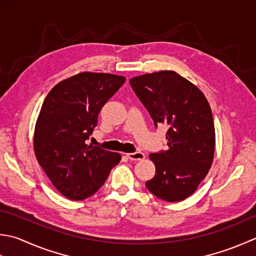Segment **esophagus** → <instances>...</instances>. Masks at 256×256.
Wrapping results in <instances>:
<instances>
[{
	"mask_svg": "<svg viewBox=\"0 0 256 256\" xmlns=\"http://www.w3.org/2000/svg\"><path fill=\"white\" fill-rule=\"evenodd\" d=\"M127 157L132 161H139V160H144L146 158V156L144 152H142V151H137V152L127 154Z\"/></svg>",
	"mask_w": 256,
	"mask_h": 256,
	"instance_id": "1",
	"label": "esophagus"
}]
</instances>
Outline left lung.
<instances>
[{
	"label": "left lung",
	"instance_id": "1",
	"mask_svg": "<svg viewBox=\"0 0 256 256\" xmlns=\"http://www.w3.org/2000/svg\"><path fill=\"white\" fill-rule=\"evenodd\" d=\"M136 95L154 122L168 124L166 150L150 154L156 174L147 189L161 200L190 196L211 168L216 132L210 105L199 88L172 70L134 77Z\"/></svg>",
	"mask_w": 256,
	"mask_h": 256
}]
</instances>
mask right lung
Returning <instances> with one entry per match:
<instances>
[{
  "label": "right lung",
  "instance_id": "1",
  "mask_svg": "<svg viewBox=\"0 0 256 256\" xmlns=\"http://www.w3.org/2000/svg\"><path fill=\"white\" fill-rule=\"evenodd\" d=\"M122 76L80 72L58 82L42 105L34 150L52 184L67 199L84 200L100 189L122 159L86 144L104 105L124 84Z\"/></svg>",
  "mask_w": 256,
  "mask_h": 256
}]
</instances>
